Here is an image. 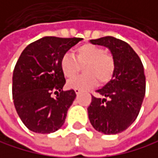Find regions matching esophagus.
Here are the masks:
<instances>
[{"label":"esophagus","instance_id":"obj_1","mask_svg":"<svg viewBox=\"0 0 158 158\" xmlns=\"http://www.w3.org/2000/svg\"><path fill=\"white\" fill-rule=\"evenodd\" d=\"M81 89H75V93H76L77 94H81Z\"/></svg>","mask_w":158,"mask_h":158}]
</instances>
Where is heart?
I'll return each mask as SVG.
<instances>
[{
	"mask_svg": "<svg viewBox=\"0 0 158 158\" xmlns=\"http://www.w3.org/2000/svg\"><path fill=\"white\" fill-rule=\"evenodd\" d=\"M75 57L66 52L60 59V67L65 77H75L80 69L78 64H84V75L77 77L66 83L70 89H85L94 87L97 81L100 83L107 82L115 71L114 58L106 53V51L94 44H84L74 52Z\"/></svg>",
	"mask_w": 158,
	"mask_h": 158,
	"instance_id": "b5f03b06",
	"label": "heart"
}]
</instances>
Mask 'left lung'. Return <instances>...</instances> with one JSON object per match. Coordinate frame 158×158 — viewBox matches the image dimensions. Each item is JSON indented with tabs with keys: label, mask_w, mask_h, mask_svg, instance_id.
<instances>
[{
	"label": "left lung",
	"mask_w": 158,
	"mask_h": 158,
	"mask_svg": "<svg viewBox=\"0 0 158 158\" xmlns=\"http://www.w3.org/2000/svg\"><path fill=\"white\" fill-rule=\"evenodd\" d=\"M90 42L109 49L115 71L110 81L96 91L98 96H92L89 119L97 131L117 134L128 129L139 115L145 94L143 65L134 50L121 40L107 36Z\"/></svg>",
	"instance_id": "8db88e82"
}]
</instances>
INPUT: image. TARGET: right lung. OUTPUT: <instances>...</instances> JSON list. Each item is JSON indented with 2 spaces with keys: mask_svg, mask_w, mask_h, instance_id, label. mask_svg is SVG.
Segmentation results:
<instances>
[{
  "mask_svg": "<svg viewBox=\"0 0 158 158\" xmlns=\"http://www.w3.org/2000/svg\"><path fill=\"white\" fill-rule=\"evenodd\" d=\"M81 40L43 37L28 44L19 56L13 73V99L19 118L31 131L51 133L64 123L76 93L63 91L65 78L60 59Z\"/></svg>",
  "mask_w": 158,
  "mask_h": 158,
  "instance_id": "right-lung-1",
  "label": "right lung"
}]
</instances>
